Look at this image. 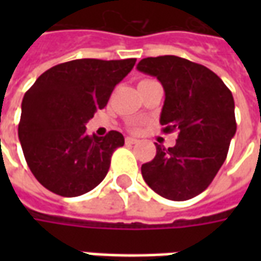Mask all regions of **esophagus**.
<instances>
[{
  "mask_svg": "<svg viewBox=\"0 0 261 261\" xmlns=\"http://www.w3.org/2000/svg\"><path fill=\"white\" fill-rule=\"evenodd\" d=\"M125 142H127V144H137L138 140H137V138H133V137H127V138H125Z\"/></svg>",
  "mask_w": 261,
  "mask_h": 261,
  "instance_id": "esophagus-1",
  "label": "esophagus"
}]
</instances>
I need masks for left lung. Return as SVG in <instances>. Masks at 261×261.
Listing matches in <instances>:
<instances>
[{
    "label": "left lung",
    "mask_w": 261,
    "mask_h": 261,
    "mask_svg": "<svg viewBox=\"0 0 261 261\" xmlns=\"http://www.w3.org/2000/svg\"><path fill=\"white\" fill-rule=\"evenodd\" d=\"M137 68L164 86V133L179 131L175 147L156 144L155 158L141 166L142 177L168 200L198 196L221 169L236 133L232 92L211 69L176 56L142 59Z\"/></svg>",
    "instance_id": "left-lung-1"
}]
</instances>
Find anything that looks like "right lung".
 Segmentation results:
<instances>
[{
  "instance_id": "add662e5",
  "label": "right lung",
  "mask_w": 261,
  "mask_h": 261,
  "mask_svg": "<svg viewBox=\"0 0 261 261\" xmlns=\"http://www.w3.org/2000/svg\"><path fill=\"white\" fill-rule=\"evenodd\" d=\"M136 59H81L54 65L26 92L18 125L26 164L37 181L63 197L91 192L124 145L119 131L88 136L86 121L103 109Z\"/></svg>"
}]
</instances>
